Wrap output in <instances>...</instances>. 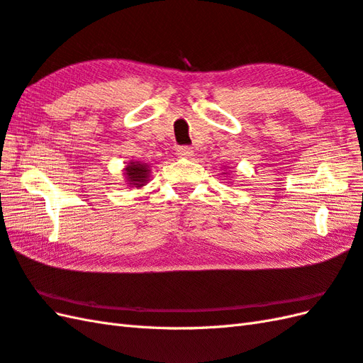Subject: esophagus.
Returning a JSON list of instances; mask_svg holds the SVG:
<instances>
[{
    "label": "esophagus",
    "mask_w": 363,
    "mask_h": 363,
    "mask_svg": "<svg viewBox=\"0 0 363 363\" xmlns=\"http://www.w3.org/2000/svg\"><path fill=\"white\" fill-rule=\"evenodd\" d=\"M176 155H178L179 157H190V156H193V148L189 145H181L176 148Z\"/></svg>",
    "instance_id": "1"
}]
</instances>
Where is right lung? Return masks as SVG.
<instances>
[{
  "label": "right lung",
  "mask_w": 363,
  "mask_h": 363,
  "mask_svg": "<svg viewBox=\"0 0 363 363\" xmlns=\"http://www.w3.org/2000/svg\"><path fill=\"white\" fill-rule=\"evenodd\" d=\"M148 173H150L148 168L142 164L131 162V165L126 167V176H128L130 184L138 185V187L139 185H143V182L147 181Z\"/></svg>",
  "instance_id": "right-lung-1"
}]
</instances>
